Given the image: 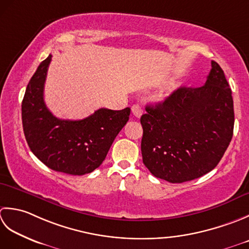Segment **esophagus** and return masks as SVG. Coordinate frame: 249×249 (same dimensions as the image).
Wrapping results in <instances>:
<instances>
[{
    "instance_id": "34e87169",
    "label": "esophagus",
    "mask_w": 249,
    "mask_h": 249,
    "mask_svg": "<svg viewBox=\"0 0 249 249\" xmlns=\"http://www.w3.org/2000/svg\"><path fill=\"white\" fill-rule=\"evenodd\" d=\"M131 110H132V114H133L135 117H138V118H140L141 116H142V114H143V109H142L141 106L138 105V104H135V105L132 106Z\"/></svg>"
}]
</instances>
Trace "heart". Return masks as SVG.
<instances>
[{
    "label": "heart",
    "instance_id": "1",
    "mask_svg": "<svg viewBox=\"0 0 249 249\" xmlns=\"http://www.w3.org/2000/svg\"><path fill=\"white\" fill-rule=\"evenodd\" d=\"M162 96H163V95H162V94H161V95H158V100H160V99H162Z\"/></svg>",
    "mask_w": 249,
    "mask_h": 249
}]
</instances>
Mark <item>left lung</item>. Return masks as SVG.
Segmentation results:
<instances>
[{"mask_svg": "<svg viewBox=\"0 0 249 249\" xmlns=\"http://www.w3.org/2000/svg\"><path fill=\"white\" fill-rule=\"evenodd\" d=\"M146 111L141 117L143 162L154 176L173 184L209 173L231 142L232 91L215 61L204 86L179 87Z\"/></svg>", "mask_w": 249, "mask_h": 249, "instance_id": "8db88e82", "label": "left lung"}]
</instances>
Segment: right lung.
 Returning a JSON list of instances; mask_svg holds the SVG:
<instances>
[{"label": "right lung", "mask_w": 249, "mask_h": 249, "mask_svg": "<svg viewBox=\"0 0 249 249\" xmlns=\"http://www.w3.org/2000/svg\"><path fill=\"white\" fill-rule=\"evenodd\" d=\"M52 54L38 65L27 86L21 116L32 153L49 169L70 175L91 173L104 161L116 136L128 123L130 107L100 108L82 120L59 119L44 101Z\"/></svg>", "instance_id": "add662e5"}]
</instances>
